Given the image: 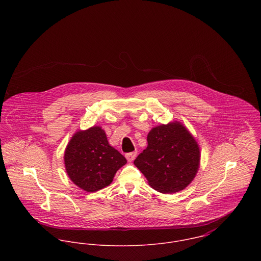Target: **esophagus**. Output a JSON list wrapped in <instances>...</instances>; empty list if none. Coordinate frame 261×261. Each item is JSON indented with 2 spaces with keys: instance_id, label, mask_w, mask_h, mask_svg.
<instances>
[{
  "instance_id": "obj_1",
  "label": "esophagus",
  "mask_w": 261,
  "mask_h": 261,
  "mask_svg": "<svg viewBox=\"0 0 261 261\" xmlns=\"http://www.w3.org/2000/svg\"><path fill=\"white\" fill-rule=\"evenodd\" d=\"M137 156V150L136 151H132V152H127L125 153V158L128 162H133Z\"/></svg>"
}]
</instances>
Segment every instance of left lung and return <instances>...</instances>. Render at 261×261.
Instances as JSON below:
<instances>
[{
    "label": "left lung",
    "mask_w": 261,
    "mask_h": 261,
    "mask_svg": "<svg viewBox=\"0 0 261 261\" xmlns=\"http://www.w3.org/2000/svg\"><path fill=\"white\" fill-rule=\"evenodd\" d=\"M134 164L149 186L163 194L184 190L195 178L200 149L186 127L178 121L158 125L148 135V147Z\"/></svg>",
    "instance_id": "left-lung-1"
}]
</instances>
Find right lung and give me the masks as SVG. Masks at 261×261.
Instances as JSON below:
<instances>
[{
  "label": "right lung",
  "instance_id": "1",
  "mask_svg": "<svg viewBox=\"0 0 261 261\" xmlns=\"http://www.w3.org/2000/svg\"><path fill=\"white\" fill-rule=\"evenodd\" d=\"M64 164L76 186L86 192H95L112 183L126 160L109 144L101 127L92 126L74 134L65 149Z\"/></svg>",
  "mask_w": 261,
  "mask_h": 261
}]
</instances>
